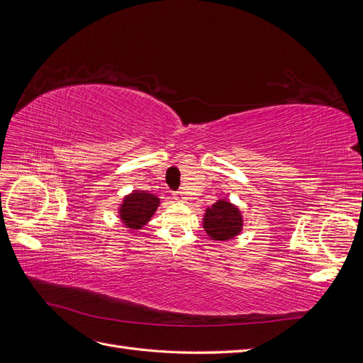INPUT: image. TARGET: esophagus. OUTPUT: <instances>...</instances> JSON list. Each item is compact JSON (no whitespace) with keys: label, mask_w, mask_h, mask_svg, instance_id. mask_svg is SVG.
Here are the masks:
<instances>
[{"label":"esophagus","mask_w":363,"mask_h":363,"mask_svg":"<svg viewBox=\"0 0 363 363\" xmlns=\"http://www.w3.org/2000/svg\"><path fill=\"white\" fill-rule=\"evenodd\" d=\"M174 200H175V201L184 203V201H186V196L183 195V192H175V194H174Z\"/></svg>","instance_id":"1"}]
</instances>
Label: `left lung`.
Listing matches in <instances>:
<instances>
[{"label":"left lung","mask_w":363,"mask_h":363,"mask_svg":"<svg viewBox=\"0 0 363 363\" xmlns=\"http://www.w3.org/2000/svg\"><path fill=\"white\" fill-rule=\"evenodd\" d=\"M244 219L238 206L221 199L212 207H207L203 227L212 240H228L242 232Z\"/></svg>","instance_id":"8db88e82"}]
</instances>
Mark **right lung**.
I'll list each match as a JSON object with an SVG mask.
<instances>
[{"instance_id": "obj_1", "label": "right lung", "mask_w": 363, "mask_h": 363, "mask_svg": "<svg viewBox=\"0 0 363 363\" xmlns=\"http://www.w3.org/2000/svg\"><path fill=\"white\" fill-rule=\"evenodd\" d=\"M160 200L156 195L147 191H133L121 203L119 218L130 230H139L144 227L157 211Z\"/></svg>"}]
</instances>
